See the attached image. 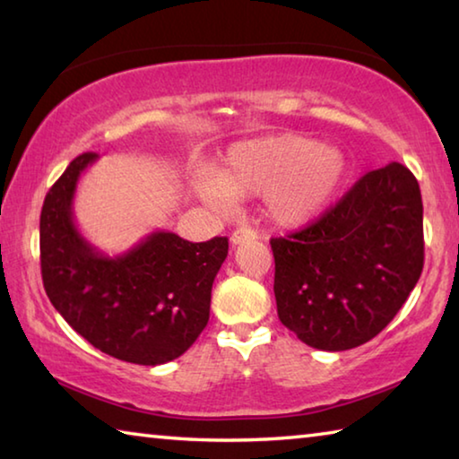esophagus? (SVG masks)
I'll return each mask as SVG.
<instances>
[{
    "instance_id": "esophagus-1",
    "label": "esophagus",
    "mask_w": 459,
    "mask_h": 459,
    "mask_svg": "<svg viewBox=\"0 0 459 459\" xmlns=\"http://www.w3.org/2000/svg\"><path fill=\"white\" fill-rule=\"evenodd\" d=\"M257 238V230L255 229H237L230 235V243L232 245H243L247 240H255Z\"/></svg>"
}]
</instances>
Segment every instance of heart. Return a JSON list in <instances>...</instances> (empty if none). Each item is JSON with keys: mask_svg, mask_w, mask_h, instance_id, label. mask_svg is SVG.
I'll return each mask as SVG.
<instances>
[{"mask_svg": "<svg viewBox=\"0 0 459 459\" xmlns=\"http://www.w3.org/2000/svg\"><path fill=\"white\" fill-rule=\"evenodd\" d=\"M346 174L348 161L336 147L281 134L232 145L216 178L198 174L192 186L216 211H230L232 198L265 196L275 222L301 224L330 204Z\"/></svg>", "mask_w": 459, "mask_h": 459, "instance_id": "obj_1", "label": "heart"}]
</instances>
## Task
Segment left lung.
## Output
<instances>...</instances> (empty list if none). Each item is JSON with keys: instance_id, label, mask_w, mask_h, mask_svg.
I'll list each match as a JSON object with an SVG mask.
<instances>
[{"instance_id": "8db88e82", "label": "left lung", "mask_w": 459, "mask_h": 459, "mask_svg": "<svg viewBox=\"0 0 459 459\" xmlns=\"http://www.w3.org/2000/svg\"><path fill=\"white\" fill-rule=\"evenodd\" d=\"M277 316L317 351L340 352L383 332L423 271V202L393 161L364 174L320 219L271 238Z\"/></svg>"}]
</instances>
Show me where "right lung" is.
Listing matches in <instances>:
<instances>
[{"instance_id": "obj_1", "label": "right lung", "mask_w": 459, "mask_h": 459, "mask_svg": "<svg viewBox=\"0 0 459 459\" xmlns=\"http://www.w3.org/2000/svg\"><path fill=\"white\" fill-rule=\"evenodd\" d=\"M97 158H74L46 194L40 214L44 290L56 312L100 352L158 367L182 356L206 328L229 238L190 243L155 230L117 257L99 253L73 216L76 184Z\"/></svg>"}]
</instances>
